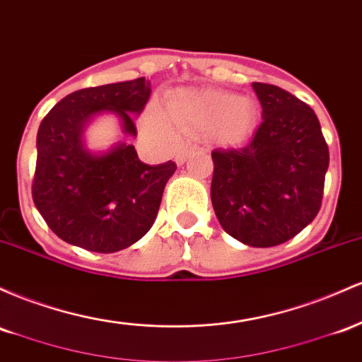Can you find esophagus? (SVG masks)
<instances>
[{
  "mask_svg": "<svg viewBox=\"0 0 362 362\" xmlns=\"http://www.w3.org/2000/svg\"><path fill=\"white\" fill-rule=\"evenodd\" d=\"M189 153H192V150H188V148L181 150V152H177V153H176V164H177V165L185 164L186 159H188V157H189Z\"/></svg>",
  "mask_w": 362,
  "mask_h": 362,
  "instance_id": "34e87169",
  "label": "esophagus"
}]
</instances>
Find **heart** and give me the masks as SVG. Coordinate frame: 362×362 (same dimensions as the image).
Returning a JSON list of instances; mask_svg holds the SVG:
<instances>
[{
    "label": "heart",
    "mask_w": 362,
    "mask_h": 362,
    "mask_svg": "<svg viewBox=\"0 0 362 362\" xmlns=\"http://www.w3.org/2000/svg\"><path fill=\"white\" fill-rule=\"evenodd\" d=\"M168 115L150 109L145 127L162 144L176 145L182 136L209 135L215 144L238 145L257 124V104L246 95L217 88H180L168 97Z\"/></svg>",
    "instance_id": "heart-1"
}]
</instances>
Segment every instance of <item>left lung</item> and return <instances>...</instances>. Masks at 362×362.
<instances>
[{
  "instance_id": "1",
  "label": "left lung",
  "mask_w": 362,
  "mask_h": 362,
  "mask_svg": "<svg viewBox=\"0 0 362 362\" xmlns=\"http://www.w3.org/2000/svg\"><path fill=\"white\" fill-rule=\"evenodd\" d=\"M253 88L263 121L245 147L214 150L210 197L227 234L270 247L320 212L330 156L310 105L277 85L255 82Z\"/></svg>"
}]
</instances>
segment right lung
Instances as JSON below:
<instances>
[{
  "mask_svg": "<svg viewBox=\"0 0 362 362\" xmlns=\"http://www.w3.org/2000/svg\"><path fill=\"white\" fill-rule=\"evenodd\" d=\"M148 97L150 82L144 76L82 88L61 99L40 123L32 198L63 241L115 253L152 227L176 164H144L128 144L92 153L82 141L85 124L103 111L116 112L123 132L136 136L132 115L144 111Z\"/></svg>",
  "mask_w": 362,
  "mask_h": 362,
  "instance_id": "1",
  "label": "right lung"
}]
</instances>
